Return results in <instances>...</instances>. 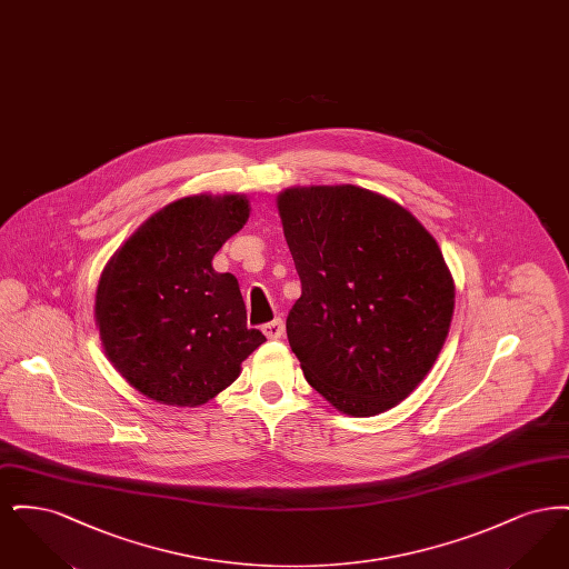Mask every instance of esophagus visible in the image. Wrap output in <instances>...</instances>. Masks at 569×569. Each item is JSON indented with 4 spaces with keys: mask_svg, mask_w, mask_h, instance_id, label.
<instances>
[{
    "mask_svg": "<svg viewBox=\"0 0 569 569\" xmlns=\"http://www.w3.org/2000/svg\"><path fill=\"white\" fill-rule=\"evenodd\" d=\"M283 320L281 318H274L269 325L262 326V332L269 337V339H281L283 337Z\"/></svg>",
    "mask_w": 569,
    "mask_h": 569,
    "instance_id": "1",
    "label": "esophagus"
}]
</instances>
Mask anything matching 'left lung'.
I'll return each instance as SVG.
<instances>
[{"instance_id": "obj_1", "label": "left lung", "mask_w": 569, "mask_h": 569, "mask_svg": "<svg viewBox=\"0 0 569 569\" xmlns=\"http://www.w3.org/2000/svg\"><path fill=\"white\" fill-rule=\"evenodd\" d=\"M277 211L302 286L286 330L305 378L353 418L399 406L431 371L455 313L433 234L356 186L288 188Z\"/></svg>"}]
</instances>
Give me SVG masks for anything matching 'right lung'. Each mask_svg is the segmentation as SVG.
Here are the masks:
<instances>
[{"label":"right lung","instance_id":"1","mask_svg":"<svg viewBox=\"0 0 569 569\" xmlns=\"http://www.w3.org/2000/svg\"><path fill=\"white\" fill-rule=\"evenodd\" d=\"M249 211L244 193L174 200L149 217L100 274L93 318L104 353L151 401H211L267 341L247 328L237 277L213 269V256Z\"/></svg>","mask_w":569,"mask_h":569}]
</instances>
